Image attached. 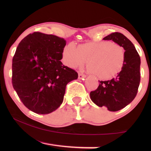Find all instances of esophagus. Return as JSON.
<instances>
[{
	"label": "esophagus",
	"mask_w": 151,
	"mask_h": 151,
	"mask_svg": "<svg viewBox=\"0 0 151 151\" xmlns=\"http://www.w3.org/2000/svg\"><path fill=\"white\" fill-rule=\"evenodd\" d=\"M84 78H86V75H84V74L81 73H78V78H79V79H83Z\"/></svg>",
	"instance_id": "obj_1"
}]
</instances>
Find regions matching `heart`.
I'll return each instance as SVG.
<instances>
[{"instance_id": "obj_1", "label": "heart", "mask_w": 151, "mask_h": 151, "mask_svg": "<svg viewBox=\"0 0 151 151\" xmlns=\"http://www.w3.org/2000/svg\"><path fill=\"white\" fill-rule=\"evenodd\" d=\"M125 51L121 45L110 41L88 42L80 45L70 43L65 47L63 60L68 67L76 69L88 61V69L100 79H109L122 69Z\"/></svg>"}]
</instances>
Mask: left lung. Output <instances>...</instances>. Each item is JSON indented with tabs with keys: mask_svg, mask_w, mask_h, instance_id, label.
I'll return each mask as SVG.
<instances>
[{
	"mask_svg": "<svg viewBox=\"0 0 151 151\" xmlns=\"http://www.w3.org/2000/svg\"><path fill=\"white\" fill-rule=\"evenodd\" d=\"M103 39L113 40L124 49V63L116 77L111 80L99 81L98 88L90 93V97L98 106H104L109 111H117L130 104L137 93L141 61L133 43L121 33H112Z\"/></svg>",
	"mask_w": 151,
	"mask_h": 151,
	"instance_id": "1",
	"label": "left lung"
}]
</instances>
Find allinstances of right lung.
<instances>
[{"instance_id":"1","label":"right lung","mask_w":151,"mask_h":151,"mask_svg":"<svg viewBox=\"0 0 151 151\" xmlns=\"http://www.w3.org/2000/svg\"><path fill=\"white\" fill-rule=\"evenodd\" d=\"M65 45L63 38L34 32L17 47L12 60V85L33 112L48 114L56 110L63 102L67 84L78 77L60 61Z\"/></svg>"}]
</instances>
